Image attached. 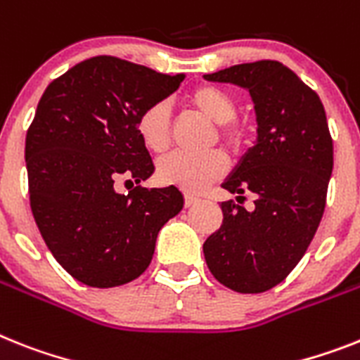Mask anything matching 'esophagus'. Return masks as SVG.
I'll use <instances>...</instances> for the list:
<instances>
[{"mask_svg": "<svg viewBox=\"0 0 360 360\" xmlns=\"http://www.w3.org/2000/svg\"><path fill=\"white\" fill-rule=\"evenodd\" d=\"M199 199L192 194H185V207H192V205L198 203Z\"/></svg>", "mask_w": 360, "mask_h": 360, "instance_id": "1", "label": "esophagus"}]
</instances>
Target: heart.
Masks as SVG:
<instances>
[{"mask_svg": "<svg viewBox=\"0 0 360 360\" xmlns=\"http://www.w3.org/2000/svg\"><path fill=\"white\" fill-rule=\"evenodd\" d=\"M188 102L210 122L217 124V135L231 150L243 143V128L234 122L238 102L219 86H199L188 95ZM137 134L144 146L153 153L170 146V105L153 102L137 119ZM226 159L221 152L170 153L157 162V179L162 185L177 186L185 192H201L225 174Z\"/></svg>", "mask_w": 360, "mask_h": 360, "instance_id": "obj_1", "label": "heart"}]
</instances>
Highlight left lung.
I'll use <instances>...</instances> for the list:
<instances>
[{"instance_id": "left-lung-1", "label": "left lung", "mask_w": 360, "mask_h": 360, "mask_svg": "<svg viewBox=\"0 0 360 360\" xmlns=\"http://www.w3.org/2000/svg\"><path fill=\"white\" fill-rule=\"evenodd\" d=\"M208 82L247 89L256 141L223 188L256 195L252 210L223 201V223L203 243L210 273L236 292L278 285L306 255L326 207L333 141L324 105L311 87L274 60L240 63L205 75Z\"/></svg>"}]
</instances>
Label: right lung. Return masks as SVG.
Returning <instances> with one entry per match:
<instances>
[{
	"mask_svg": "<svg viewBox=\"0 0 360 360\" xmlns=\"http://www.w3.org/2000/svg\"><path fill=\"white\" fill-rule=\"evenodd\" d=\"M183 78L95 56L41 95L25 139L32 216L45 245L78 282L104 289L141 276L159 231L185 205L175 186H137L128 195L115 190L119 179L141 183L153 174L137 119Z\"/></svg>",
	"mask_w": 360,
	"mask_h": 360,
	"instance_id": "1",
	"label": "right lung"
}]
</instances>
